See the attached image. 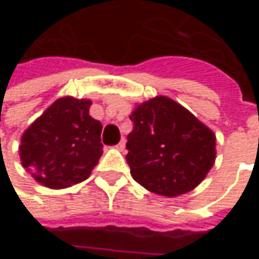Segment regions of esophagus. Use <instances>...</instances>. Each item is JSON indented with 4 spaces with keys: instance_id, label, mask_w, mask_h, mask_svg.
Returning a JSON list of instances; mask_svg holds the SVG:
<instances>
[{
    "instance_id": "1",
    "label": "esophagus",
    "mask_w": 259,
    "mask_h": 259,
    "mask_svg": "<svg viewBox=\"0 0 259 259\" xmlns=\"http://www.w3.org/2000/svg\"><path fill=\"white\" fill-rule=\"evenodd\" d=\"M115 148H117V150H120V151H123V150L126 148V141H124V139H121V141L115 145Z\"/></svg>"
}]
</instances>
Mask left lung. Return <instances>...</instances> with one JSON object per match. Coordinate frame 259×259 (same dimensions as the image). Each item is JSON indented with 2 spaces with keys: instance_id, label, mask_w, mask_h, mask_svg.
Instances as JSON below:
<instances>
[{
  "instance_id": "1",
  "label": "left lung",
  "mask_w": 259,
  "mask_h": 259,
  "mask_svg": "<svg viewBox=\"0 0 259 259\" xmlns=\"http://www.w3.org/2000/svg\"><path fill=\"white\" fill-rule=\"evenodd\" d=\"M127 163L147 190L174 198L193 190L216 160V135L166 96L136 105L130 114Z\"/></svg>"
}]
</instances>
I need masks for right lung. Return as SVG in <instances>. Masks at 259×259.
Masks as SVG:
<instances>
[{"label":"right lung","instance_id":"obj_1","mask_svg":"<svg viewBox=\"0 0 259 259\" xmlns=\"http://www.w3.org/2000/svg\"><path fill=\"white\" fill-rule=\"evenodd\" d=\"M91 100L60 97L28 129L19 145L22 166L49 189L87 180L103 153L102 124L90 115Z\"/></svg>","mask_w":259,"mask_h":259}]
</instances>
